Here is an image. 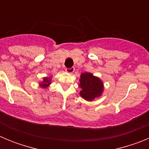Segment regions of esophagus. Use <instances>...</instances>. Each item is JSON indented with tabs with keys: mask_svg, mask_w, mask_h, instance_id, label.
Wrapping results in <instances>:
<instances>
[{
	"mask_svg": "<svg viewBox=\"0 0 149 149\" xmlns=\"http://www.w3.org/2000/svg\"><path fill=\"white\" fill-rule=\"evenodd\" d=\"M65 72H66L67 73L72 74L74 72V67H72V68H66V69H65Z\"/></svg>",
	"mask_w": 149,
	"mask_h": 149,
	"instance_id": "obj_1",
	"label": "esophagus"
}]
</instances>
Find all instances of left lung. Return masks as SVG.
Instances as JSON below:
<instances>
[{
    "mask_svg": "<svg viewBox=\"0 0 149 149\" xmlns=\"http://www.w3.org/2000/svg\"><path fill=\"white\" fill-rule=\"evenodd\" d=\"M79 86L81 88V96L89 101L99 98L104 91V84L101 79L89 72L81 74Z\"/></svg>",
    "mask_w": 149,
    "mask_h": 149,
    "instance_id": "1",
    "label": "left lung"
}]
</instances>
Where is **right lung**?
<instances>
[{"mask_svg":"<svg viewBox=\"0 0 149 149\" xmlns=\"http://www.w3.org/2000/svg\"><path fill=\"white\" fill-rule=\"evenodd\" d=\"M51 77H44L43 78V81L40 84V86L42 88H47L49 86V85L51 84Z\"/></svg>","mask_w":149,"mask_h":149,"instance_id":"obj_1","label":"right lung"}]
</instances>
